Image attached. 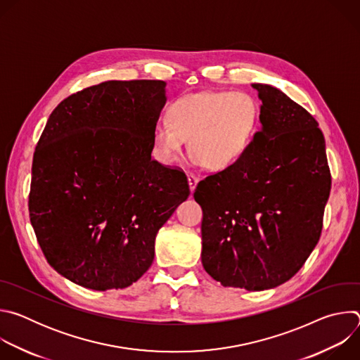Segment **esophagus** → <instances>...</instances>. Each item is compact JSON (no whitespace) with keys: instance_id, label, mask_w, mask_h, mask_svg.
Listing matches in <instances>:
<instances>
[{"instance_id":"obj_1","label":"esophagus","mask_w":360,"mask_h":360,"mask_svg":"<svg viewBox=\"0 0 360 360\" xmlns=\"http://www.w3.org/2000/svg\"><path fill=\"white\" fill-rule=\"evenodd\" d=\"M198 181H199V176H198L196 174H193V172H188V182H189V186H191V192H193V191H195Z\"/></svg>"}]
</instances>
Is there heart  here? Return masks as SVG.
<instances>
[{
	"label": "heart",
	"instance_id": "heart-1",
	"mask_svg": "<svg viewBox=\"0 0 360 360\" xmlns=\"http://www.w3.org/2000/svg\"><path fill=\"white\" fill-rule=\"evenodd\" d=\"M258 105L245 92H199L176 99L168 122L152 132V153L161 164L174 165L191 138L192 161L211 169L235 164L250 146L258 125Z\"/></svg>",
	"mask_w": 360,
	"mask_h": 360
}]
</instances>
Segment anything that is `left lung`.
Masks as SVG:
<instances>
[{
  "mask_svg": "<svg viewBox=\"0 0 360 360\" xmlns=\"http://www.w3.org/2000/svg\"><path fill=\"white\" fill-rule=\"evenodd\" d=\"M252 86L262 101L261 129L193 196L205 271L224 286L264 290L289 281L315 249L332 176L318 121L281 89Z\"/></svg>",
  "mask_w": 360,
  "mask_h": 360,
  "instance_id": "obj_1",
  "label": "left lung"
}]
</instances>
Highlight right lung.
Wrapping results in <instances>:
<instances>
[{
  "label": "right lung",
  "instance_id": "obj_1",
  "mask_svg": "<svg viewBox=\"0 0 360 360\" xmlns=\"http://www.w3.org/2000/svg\"><path fill=\"white\" fill-rule=\"evenodd\" d=\"M165 82L107 81L49 115L37 143L28 211L48 264L71 282L124 289L152 265L155 236L191 191L150 158Z\"/></svg>",
  "mask_w": 360,
  "mask_h": 360
}]
</instances>
